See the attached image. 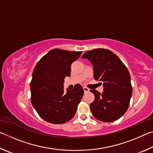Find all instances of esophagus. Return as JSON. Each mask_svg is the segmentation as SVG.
I'll use <instances>...</instances> for the list:
<instances>
[{
  "mask_svg": "<svg viewBox=\"0 0 153 153\" xmlns=\"http://www.w3.org/2000/svg\"><path fill=\"white\" fill-rule=\"evenodd\" d=\"M83 89H84V92H89V88H88L87 87H83Z\"/></svg>",
  "mask_w": 153,
  "mask_h": 153,
  "instance_id": "34e87169",
  "label": "esophagus"
}]
</instances>
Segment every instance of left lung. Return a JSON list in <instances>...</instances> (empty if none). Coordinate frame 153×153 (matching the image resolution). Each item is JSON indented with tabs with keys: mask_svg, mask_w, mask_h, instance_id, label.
<instances>
[{
	"mask_svg": "<svg viewBox=\"0 0 153 153\" xmlns=\"http://www.w3.org/2000/svg\"><path fill=\"white\" fill-rule=\"evenodd\" d=\"M82 58L91 62L94 78L103 86L102 94L90 90L95 97L90 105L92 115L103 122L117 120L128 108L132 94L128 69L115 54L107 49L88 51Z\"/></svg>",
	"mask_w": 153,
	"mask_h": 153,
	"instance_id": "obj_1",
	"label": "left lung"
}]
</instances>
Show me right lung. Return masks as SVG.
I'll return each instance as SVG.
<instances>
[{
    "mask_svg": "<svg viewBox=\"0 0 153 153\" xmlns=\"http://www.w3.org/2000/svg\"><path fill=\"white\" fill-rule=\"evenodd\" d=\"M82 52L55 48L36 64L30 83L31 101L38 115L47 122L61 124L76 113L84 90L80 84L64 92V79L71 76V65Z\"/></svg>",
    "mask_w": 153,
    "mask_h": 153,
    "instance_id": "right-lung-1",
    "label": "right lung"
}]
</instances>
